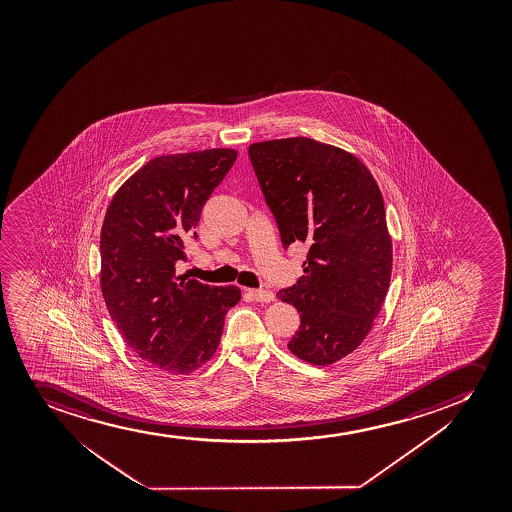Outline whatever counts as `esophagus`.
<instances>
[{
  "label": "esophagus",
  "instance_id": "1",
  "mask_svg": "<svg viewBox=\"0 0 512 512\" xmlns=\"http://www.w3.org/2000/svg\"><path fill=\"white\" fill-rule=\"evenodd\" d=\"M246 294L249 299L256 300V302H271V300H273V294H271L270 290L247 288Z\"/></svg>",
  "mask_w": 512,
  "mask_h": 512
}]
</instances>
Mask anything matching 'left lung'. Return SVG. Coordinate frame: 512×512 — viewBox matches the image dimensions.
Instances as JSON below:
<instances>
[{"instance_id": "left-lung-1", "label": "left lung", "mask_w": 512, "mask_h": 512, "mask_svg": "<svg viewBox=\"0 0 512 512\" xmlns=\"http://www.w3.org/2000/svg\"><path fill=\"white\" fill-rule=\"evenodd\" d=\"M247 153L283 247L309 244L304 275L277 294L300 314L288 348L333 364L364 341L388 294L393 246L381 189L352 153L304 136Z\"/></svg>"}]
</instances>
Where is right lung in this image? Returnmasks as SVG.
I'll list each match as a JSON object with an SVG mask.
<instances>
[{
  "label": "right lung",
  "instance_id": "right-lung-1",
  "mask_svg": "<svg viewBox=\"0 0 512 512\" xmlns=\"http://www.w3.org/2000/svg\"><path fill=\"white\" fill-rule=\"evenodd\" d=\"M237 159L232 148L152 159L114 194L100 230V288L131 350L169 374L212 359L237 287L176 277L213 189Z\"/></svg>",
  "mask_w": 512,
  "mask_h": 512
}]
</instances>
